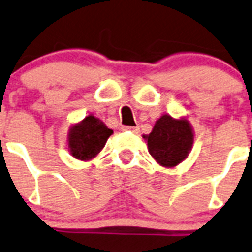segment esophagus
<instances>
[{
	"mask_svg": "<svg viewBox=\"0 0 252 252\" xmlns=\"http://www.w3.org/2000/svg\"><path fill=\"white\" fill-rule=\"evenodd\" d=\"M123 130H129L132 133H138V126H123Z\"/></svg>",
	"mask_w": 252,
	"mask_h": 252,
	"instance_id": "1",
	"label": "esophagus"
}]
</instances>
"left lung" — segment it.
Here are the masks:
<instances>
[{
	"mask_svg": "<svg viewBox=\"0 0 252 252\" xmlns=\"http://www.w3.org/2000/svg\"><path fill=\"white\" fill-rule=\"evenodd\" d=\"M150 155L160 166L174 168L188 158L194 141V132L187 118L175 119L164 114L156 120L150 134H143Z\"/></svg>",
	"mask_w": 252,
	"mask_h": 252,
	"instance_id": "1",
	"label": "left lung"
}]
</instances>
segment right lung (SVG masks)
<instances>
[{"mask_svg":"<svg viewBox=\"0 0 252 252\" xmlns=\"http://www.w3.org/2000/svg\"><path fill=\"white\" fill-rule=\"evenodd\" d=\"M113 133L100 118L88 114L83 120L71 124L67 130V150L73 158L90 161L102 151Z\"/></svg>","mask_w":252,"mask_h":252,"instance_id":"1","label":"right lung"}]
</instances>
